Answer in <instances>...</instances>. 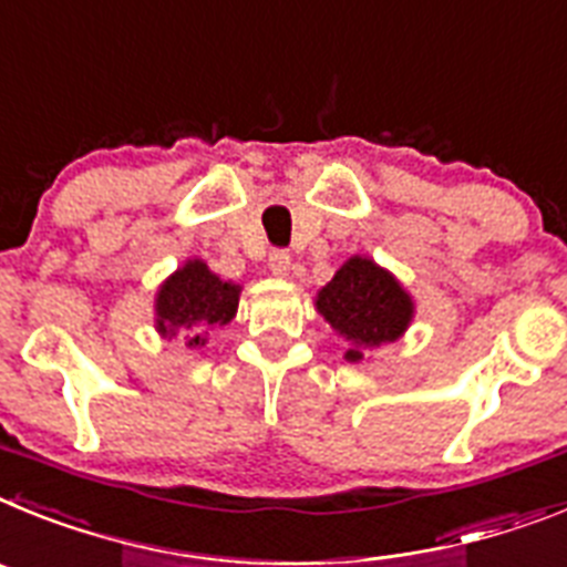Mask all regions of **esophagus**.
Segmentation results:
<instances>
[{
    "instance_id": "esophagus-1",
    "label": "esophagus",
    "mask_w": 567,
    "mask_h": 567,
    "mask_svg": "<svg viewBox=\"0 0 567 567\" xmlns=\"http://www.w3.org/2000/svg\"><path fill=\"white\" fill-rule=\"evenodd\" d=\"M268 265H270V274H274V277L288 279V274H290V254H288V250H274V254L268 256Z\"/></svg>"
}]
</instances>
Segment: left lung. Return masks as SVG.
Masks as SVG:
<instances>
[{
    "label": "left lung",
    "instance_id": "left-lung-1",
    "mask_svg": "<svg viewBox=\"0 0 567 567\" xmlns=\"http://www.w3.org/2000/svg\"><path fill=\"white\" fill-rule=\"evenodd\" d=\"M313 305L331 331L348 342V362H362L382 344L405 337L416 313L405 285L371 256L359 254L342 262L331 282L319 288Z\"/></svg>",
    "mask_w": 567,
    "mask_h": 567
}]
</instances>
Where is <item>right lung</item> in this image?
Returning <instances> with one entry per match:
<instances>
[{
	"label": "right lung",
	"mask_w": 567,
	"mask_h": 567,
	"mask_svg": "<svg viewBox=\"0 0 567 567\" xmlns=\"http://www.w3.org/2000/svg\"><path fill=\"white\" fill-rule=\"evenodd\" d=\"M243 285L225 282L208 268L205 259L194 256L156 288L154 328L162 339L182 337L188 348L205 344L208 331L223 328L236 317Z\"/></svg>",
	"instance_id": "1"
}]
</instances>
